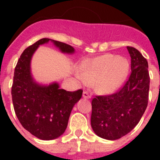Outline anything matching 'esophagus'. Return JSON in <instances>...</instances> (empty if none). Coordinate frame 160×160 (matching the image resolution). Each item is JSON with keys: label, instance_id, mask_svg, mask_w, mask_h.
<instances>
[{"label": "esophagus", "instance_id": "obj_1", "mask_svg": "<svg viewBox=\"0 0 160 160\" xmlns=\"http://www.w3.org/2000/svg\"><path fill=\"white\" fill-rule=\"evenodd\" d=\"M82 97L84 98H90V95L87 92V91H84V92H83Z\"/></svg>", "mask_w": 160, "mask_h": 160}]
</instances>
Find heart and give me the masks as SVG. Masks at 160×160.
<instances>
[{"label":"heart","mask_w":160,"mask_h":160,"mask_svg":"<svg viewBox=\"0 0 160 160\" xmlns=\"http://www.w3.org/2000/svg\"><path fill=\"white\" fill-rule=\"evenodd\" d=\"M83 81L94 84L98 91L111 94L116 91L127 80L130 63L126 58L105 54L87 59L82 64Z\"/></svg>","instance_id":"b5f03b06"}]
</instances>
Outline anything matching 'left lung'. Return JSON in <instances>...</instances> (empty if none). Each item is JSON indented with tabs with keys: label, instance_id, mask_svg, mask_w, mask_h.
Here are the masks:
<instances>
[{
	"label": "left lung",
	"instance_id": "left-lung-1",
	"mask_svg": "<svg viewBox=\"0 0 160 160\" xmlns=\"http://www.w3.org/2000/svg\"><path fill=\"white\" fill-rule=\"evenodd\" d=\"M127 49L131 60V73L127 82L115 94L96 96L91 103V128L98 136L108 140L118 139L132 131L148 107V61L135 48Z\"/></svg>",
	"mask_w": 160,
	"mask_h": 160
}]
</instances>
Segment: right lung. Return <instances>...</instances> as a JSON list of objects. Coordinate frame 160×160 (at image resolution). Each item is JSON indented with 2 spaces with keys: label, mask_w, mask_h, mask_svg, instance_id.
Here are the masks:
<instances>
[{
  "label": "right lung",
  "mask_w": 160,
  "mask_h": 160,
  "mask_svg": "<svg viewBox=\"0 0 160 160\" xmlns=\"http://www.w3.org/2000/svg\"><path fill=\"white\" fill-rule=\"evenodd\" d=\"M51 42L62 53L72 54L74 49L63 42L42 38L24 50L14 70L12 98L19 122L26 131L42 140L58 138L66 131L73 106L82 90L66 91L58 82H37L31 73V60L39 46Z\"/></svg>",
  "instance_id": "right-lung-1"
}]
</instances>
